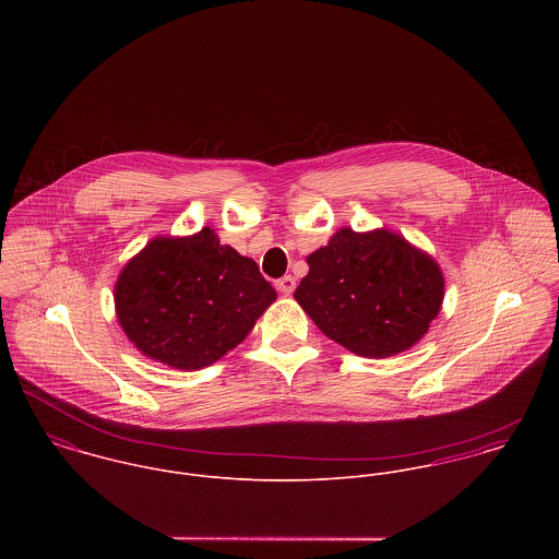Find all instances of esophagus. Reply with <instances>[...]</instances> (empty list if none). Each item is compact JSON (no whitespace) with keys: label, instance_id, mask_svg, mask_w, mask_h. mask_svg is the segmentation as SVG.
<instances>
[{"label":"esophagus","instance_id":"1","mask_svg":"<svg viewBox=\"0 0 559 559\" xmlns=\"http://www.w3.org/2000/svg\"><path fill=\"white\" fill-rule=\"evenodd\" d=\"M277 290L282 293V295H290L293 290H295V286H297V282H295V277H290V275H284L282 280H277Z\"/></svg>","mask_w":559,"mask_h":559}]
</instances>
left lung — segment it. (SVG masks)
<instances>
[{"label": "left lung", "instance_id": "obj_1", "mask_svg": "<svg viewBox=\"0 0 559 559\" xmlns=\"http://www.w3.org/2000/svg\"><path fill=\"white\" fill-rule=\"evenodd\" d=\"M297 304L350 353L383 359L408 350L439 317L445 280L437 260L385 228L337 230L308 255Z\"/></svg>", "mask_w": 559, "mask_h": 559}]
</instances>
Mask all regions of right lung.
<instances>
[{"instance_id":"add662e5","label":"right lung","mask_w":559,"mask_h":559,"mask_svg":"<svg viewBox=\"0 0 559 559\" xmlns=\"http://www.w3.org/2000/svg\"><path fill=\"white\" fill-rule=\"evenodd\" d=\"M275 299L258 264L209 226L148 240L114 286L116 317L133 346L187 372L237 348Z\"/></svg>"}]
</instances>
